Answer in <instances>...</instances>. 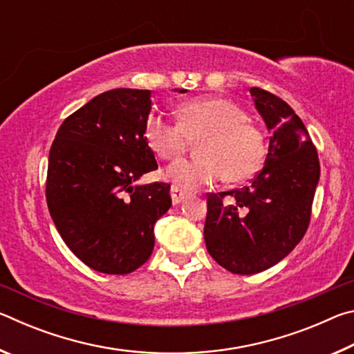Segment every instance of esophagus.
Wrapping results in <instances>:
<instances>
[{
	"instance_id": "esophagus-1",
	"label": "esophagus",
	"mask_w": 354,
	"mask_h": 354,
	"mask_svg": "<svg viewBox=\"0 0 354 354\" xmlns=\"http://www.w3.org/2000/svg\"><path fill=\"white\" fill-rule=\"evenodd\" d=\"M170 194H171V203L173 205H179V203H183L184 200H185V192L184 190H181L179 187H176V185H171V189H170Z\"/></svg>"
}]
</instances>
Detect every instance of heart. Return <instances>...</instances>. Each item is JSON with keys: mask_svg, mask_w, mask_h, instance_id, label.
<instances>
[{"mask_svg": "<svg viewBox=\"0 0 354 354\" xmlns=\"http://www.w3.org/2000/svg\"><path fill=\"white\" fill-rule=\"evenodd\" d=\"M179 123L151 112L145 122L148 147L164 160L183 156L192 140H201V159L178 160L164 176L176 187L194 190L217 183L247 181L263 164L267 142L262 129L248 122L242 106L226 98L187 101L178 109Z\"/></svg>", "mask_w": 354, "mask_h": 354, "instance_id": "heart-1", "label": "heart"}]
</instances>
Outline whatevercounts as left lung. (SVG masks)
Segmentation results:
<instances>
[{
    "mask_svg": "<svg viewBox=\"0 0 354 354\" xmlns=\"http://www.w3.org/2000/svg\"><path fill=\"white\" fill-rule=\"evenodd\" d=\"M250 93L272 133L266 162L245 187L209 194L205 223L209 254L236 274L267 270L297 247L320 178L319 154L301 118L277 95L259 87Z\"/></svg>",
    "mask_w": 354,
    "mask_h": 354,
    "instance_id": "left-lung-1",
    "label": "left lung"
}]
</instances>
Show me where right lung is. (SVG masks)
<instances>
[{"label": "right lung", "instance_id": "add662e5", "mask_svg": "<svg viewBox=\"0 0 354 354\" xmlns=\"http://www.w3.org/2000/svg\"><path fill=\"white\" fill-rule=\"evenodd\" d=\"M149 111V91H107L64 120L50 149L48 211L75 256L101 273L143 266L154 223L171 206L170 184H136L158 169L145 139Z\"/></svg>", "mask_w": 354, "mask_h": 354}]
</instances>
